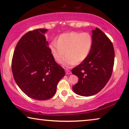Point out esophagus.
<instances>
[{
  "label": "esophagus",
  "instance_id": "esophagus-1",
  "mask_svg": "<svg viewBox=\"0 0 129 129\" xmlns=\"http://www.w3.org/2000/svg\"><path fill=\"white\" fill-rule=\"evenodd\" d=\"M66 75H70V74H72V72L69 70L66 69Z\"/></svg>",
  "mask_w": 129,
  "mask_h": 129
}]
</instances>
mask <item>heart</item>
<instances>
[{"label": "heart", "instance_id": "b5f03b06", "mask_svg": "<svg viewBox=\"0 0 129 129\" xmlns=\"http://www.w3.org/2000/svg\"><path fill=\"white\" fill-rule=\"evenodd\" d=\"M93 37L89 33L72 31L61 34L57 41L53 40L49 45L54 60L60 63L66 52L62 64L69 68L75 63L84 61L90 52L93 46Z\"/></svg>", "mask_w": 129, "mask_h": 129}]
</instances>
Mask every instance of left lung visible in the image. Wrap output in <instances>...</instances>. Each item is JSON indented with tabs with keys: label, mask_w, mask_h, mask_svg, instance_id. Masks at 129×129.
<instances>
[{
	"label": "left lung",
	"mask_w": 129,
	"mask_h": 129,
	"mask_svg": "<svg viewBox=\"0 0 129 129\" xmlns=\"http://www.w3.org/2000/svg\"><path fill=\"white\" fill-rule=\"evenodd\" d=\"M93 43L87 57L72 70L79 78L72 87L82 96H90L101 90L112 76L114 50L111 40L99 28L92 31Z\"/></svg>",
	"instance_id": "8db88e82"
}]
</instances>
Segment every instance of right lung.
I'll return each instance as SVG.
<instances>
[{
	"mask_svg": "<svg viewBox=\"0 0 129 129\" xmlns=\"http://www.w3.org/2000/svg\"><path fill=\"white\" fill-rule=\"evenodd\" d=\"M38 29L24 35L17 43L12 61L16 83L23 92L35 100L49 99L64 76V69L54 60L45 34Z\"/></svg>",
	"mask_w": 129,
	"mask_h": 129,
	"instance_id": "add662e5",
	"label": "right lung"
}]
</instances>
